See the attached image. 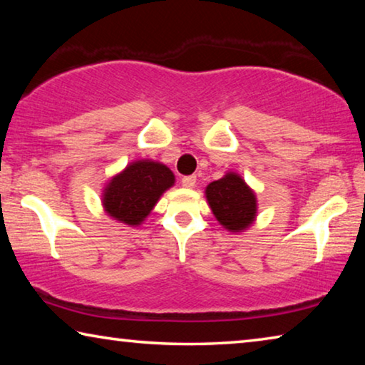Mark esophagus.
Listing matches in <instances>:
<instances>
[{
	"label": "esophagus",
	"instance_id": "1",
	"mask_svg": "<svg viewBox=\"0 0 365 365\" xmlns=\"http://www.w3.org/2000/svg\"><path fill=\"white\" fill-rule=\"evenodd\" d=\"M182 185L185 188H193L196 185V177L195 175H188L182 178Z\"/></svg>",
	"mask_w": 365,
	"mask_h": 365
}]
</instances>
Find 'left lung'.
Returning a JSON list of instances; mask_svg holds the SVG:
<instances>
[{
  "mask_svg": "<svg viewBox=\"0 0 365 365\" xmlns=\"http://www.w3.org/2000/svg\"><path fill=\"white\" fill-rule=\"evenodd\" d=\"M205 193L214 217L225 230L245 232L256 220V193L237 172H227L219 180L211 182Z\"/></svg>",
  "mask_w": 365,
  "mask_h": 365,
  "instance_id": "8db88e82",
  "label": "left lung"
}]
</instances>
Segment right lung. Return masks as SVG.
Instances as JSON below:
<instances>
[{
  "mask_svg": "<svg viewBox=\"0 0 365 365\" xmlns=\"http://www.w3.org/2000/svg\"><path fill=\"white\" fill-rule=\"evenodd\" d=\"M174 183L175 175L168 165L151 159L133 160L104 187V212L120 224L138 227Z\"/></svg>",
  "mask_w": 365,
  "mask_h": 365,
  "instance_id": "obj_1",
  "label": "right lung"
}]
</instances>
